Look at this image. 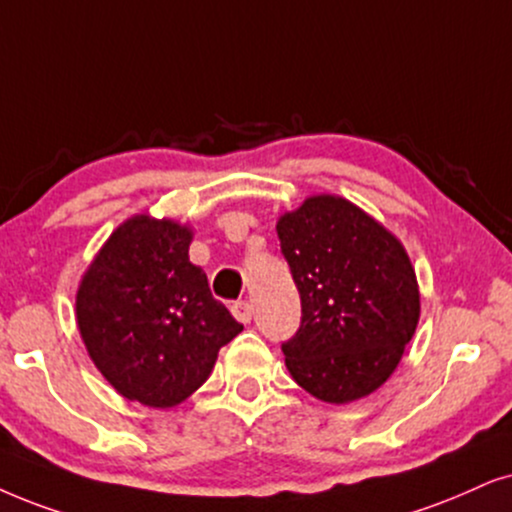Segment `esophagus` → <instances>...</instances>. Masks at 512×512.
Returning a JSON list of instances; mask_svg holds the SVG:
<instances>
[{"instance_id":"1","label":"esophagus","mask_w":512,"mask_h":512,"mask_svg":"<svg viewBox=\"0 0 512 512\" xmlns=\"http://www.w3.org/2000/svg\"><path fill=\"white\" fill-rule=\"evenodd\" d=\"M231 314H234L236 319L241 321V323H250V319H252V307H250V302H248V300H238V302H234V304H231Z\"/></svg>"}]
</instances>
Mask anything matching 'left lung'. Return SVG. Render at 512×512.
<instances>
[{"mask_svg": "<svg viewBox=\"0 0 512 512\" xmlns=\"http://www.w3.org/2000/svg\"><path fill=\"white\" fill-rule=\"evenodd\" d=\"M302 300L281 349L302 390L349 404L378 390L416 333L420 293L404 245L340 196H312L276 224Z\"/></svg>", "mask_w": 512, "mask_h": 512, "instance_id": "1", "label": "left lung"}]
</instances>
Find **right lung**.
Wrapping results in <instances>:
<instances>
[{
    "mask_svg": "<svg viewBox=\"0 0 512 512\" xmlns=\"http://www.w3.org/2000/svg\"><path fill=\"white\" fill-rule=\"evenodd\" d=\"M193 231L134 215L84 271L75 297L82 342L122 397L170 409L210 378L243 326L189 262Z\"/></svg>",
    "mask_w": 512,
    "mask_h": 512,
    "instance_id": "add662e5",
    "label": "right lung"
}]
</instances>
